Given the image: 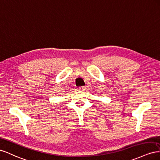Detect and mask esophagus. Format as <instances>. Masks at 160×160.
I'll return each mask as SVG.
<instances>
[{
    "label": "esophagus",
    "mask_w": 160,
    "mask_h": 160,
    "mask_svg": "<svg viewBox=\"0 0 160 160\" xmlns=\"http://www.w3.org/2000/svg\"><path fill=\"white\" fill-rule=\"evenodd\" d=\"M78 89L81 91H84V90H86V87H85V86H81V87H80Z\"/></svg>",
    "instance_id": "1"
}]
</instances>
